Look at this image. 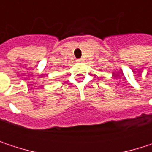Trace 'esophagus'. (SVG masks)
I'll return each mask as SVG.
<instances>
[{
    "label": "esophagus",
    "mask_w": 152,
    "mask_h": 152,
    "mask_svg": "<svg viewBox=\"0 0 152 152\" xmlns=\"http://www.w3.org/2000/svg\"><path fill=\"white\" fill-rule=\"evenodd\" d=\"M83 59H77V60H76V62H78V63H79V62H83Z\"/></svg>",
    "instance_id": "34e87169"
}]
</instances>
